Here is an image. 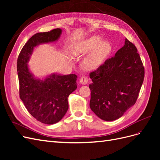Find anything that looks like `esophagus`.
<instances>
[{
  "label": "esophagus",
  "mask_w": 160,
  "mask_h": 160,
  "mask_svg": "<svg viewBox=\"0 0 160 160\" xmlns=\"http://www.w3.org/2000/svg\"><path fill=\"white\" fill-rule=\"evenodd\" d=\"M79 82L82 85H86L88 83V78L87 77H81L80 78Z\"/></svg>",
  "instance_id": "1"
}]
</instances>
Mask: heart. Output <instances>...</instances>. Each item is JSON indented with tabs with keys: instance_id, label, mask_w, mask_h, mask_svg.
Instances as JSON below:
<instances>
[{
	"instance_id": "heart-1",
	"label": "heart",
	"mask_w": 160,
	"mask_h": 160,
	"mask_svg": "<svg viewBox=\"0 0 160 160\" xmlns=\"http://www.w3.org/2000/svg\"><path fill=\"white\" fill-rule=\"evenodd\" d=\"M112 49L108 41H102V38L94 36L83 40L73 47L72 55L78 57L89 52L82 61V67L86 70H92L98 67L108 57ZM68 61H71L69 57Z\"/></svg>"
}]
</instances>
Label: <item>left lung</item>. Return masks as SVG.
<instances>
[{"mask_svg":"<svg viewBox=\"0 0 160 160\" xmlns=\"http://www.w3.org/2000/svg\"><path fill=\"white\" fill-rule=\"evenodd\" d=\"M144 74L136 47L125 38L115 56L90 72L91 109L103 120L119 119L136 102Z\"/></svg>","mask_w":160,"mask_h":160,"instance_id":"8db88e82","label":"left lung"}]
</instances>
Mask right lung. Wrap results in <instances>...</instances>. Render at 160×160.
I'll use <instances>...</instances> for the list:
<instances>
[{
	"label": "right lung",
	"mask_w": 160,
	"mask_h": 160,
	"mask_svg": "<svg viewBox=\"0 0 160 160\" xmlns=\"http://www.w3.org/2000/svg\"><path fill=\"white\" fill-rule=\"evenodd\" d=\"M61 32V28H55L36 33L24 45L17 59L20 98L32 117L48 125L59 122L67 113L68 97L77 88V76L53 73L44 80L36 79L30 72L27 62L34 48L57 41Z\"/></svg>",
	"instance_id": "right-lung-1"
}]
</instances>
